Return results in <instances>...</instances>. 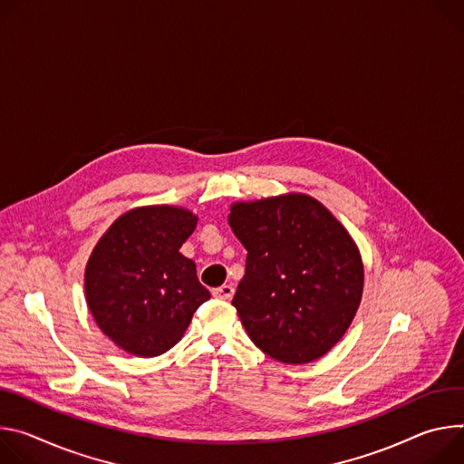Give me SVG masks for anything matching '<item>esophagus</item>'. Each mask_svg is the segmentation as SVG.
I'll return each mask as SVG.
<instances>
[{"mask_svg":"<svg viewBox=\"0 0 464 464\" xmlns=\"http://www.w3.org/2000/svg\"><path fill=\"white\" fill-rule=\"evenodd\" d=\"M212 295H214L216 298H221V300H230V298L234 296V285H230V284L219 285V287H216V289L212 291Z\"/></svg>","mask_w":464,"mask_h":464,"instance_id":"obj_1","label":"esophagus"}]
</instances>
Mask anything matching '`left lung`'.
Masks as SVG:
<instances>
[{
	"label": "left lung",
	"instance_id": "obj_1",
	"mask_svg": "<svg viewBox=\"0 0 464 464\" xmlns=\"http://www.w3.org/2000/svg\"><path fill=\"white\" fill-rule=\"evenodd\" d=\"M228 223L246 248L232 305L250 341L280 363L323 357L363 295V262L346 228L304 193L234 202Z\"/></svg>",
	"mask_w": 464,
	"mask_h": 464
}]
</instances>
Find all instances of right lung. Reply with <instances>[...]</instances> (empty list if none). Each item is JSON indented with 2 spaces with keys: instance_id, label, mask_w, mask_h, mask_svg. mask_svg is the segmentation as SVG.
<instances>
[{
  "instance_id": "1",
  "label": "right lung",
  "mask_w": 464,
  "mask_h": 464,
  "mask_svg": "<svg viewBox=\"0 0 464 464\" xmlns=\"http://www.w3.org/2000/svg\"><path fill=\"white\" fill-rule=\"evenodd\" d=\"M195 227L197 216L179 206H141L118 218L92 250L86 302L121 350L140 357L168 352L210 298L195 264L179 252Z\"/></svg>"
}]
</instances>
